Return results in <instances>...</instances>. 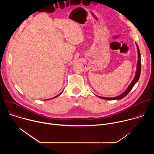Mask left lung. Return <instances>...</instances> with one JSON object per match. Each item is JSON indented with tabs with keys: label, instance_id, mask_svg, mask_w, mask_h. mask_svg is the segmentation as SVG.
<instances>
[{
	"label": "left lung",
	"instance_id": "left-lung-1",
	"mask_svg": "<svg viewBox=\"0 0 154 154\" xmlns=\"http://www.w3.org/2000/svg\"><path fill=\"white\" fill-rule=\"evenodd\" d=\"M137 49H138V63H137V72H136V75L135 77L134 78V79L133 80V81L131 82V83H130V85H129V86L127 88V89L126 90V91L125 92H124L122 94H121L120 96L116 97H100L99 96V97L101 98V99H106V100H119L121 99L124 98V97H125L128 93L130 91V90L132 89V88L134 87V86L135 85V83L138 81L139 78L140 77V74H141V55H140V49L138 48V45H137Z\"/></svg>",
	"mask_w": 154,
	"mask_h": 154
}]
</instances>
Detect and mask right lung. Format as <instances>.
<instances>
[{"label": "right lung", "mask_w": 154, "mask_h": 154, "mask_svg": "<svg viewBox=\"0 0 154 154\" xmlns=\"http://www.w3.org/2000/svg\"><path fill=\"white\" fill-rule=\"evenodd\" d=\"M60 94H61V93H60ZM60 94H58V96H55V97H58V96H59V95H60ZM46 100H49V99H46Z\"/></svg>", "instance_id": "obj_1"}]
</instances>
